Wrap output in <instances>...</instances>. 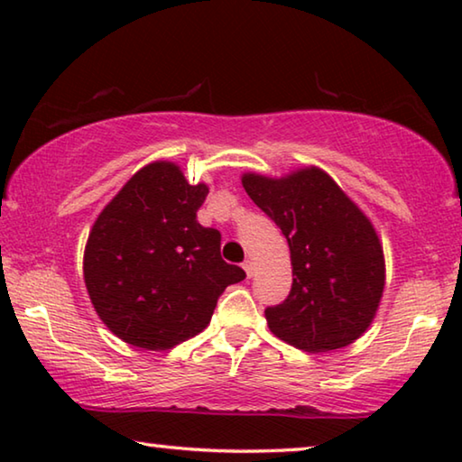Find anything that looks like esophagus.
I'll return each instance as SVG.
<instances>
[{"label":"esophagus","mask_w":462,"mask_h":462,"mask_svg":"<svg viewBox=\"0 0 462 462\" xmlns=\"http://www.w3.org/2000/svg\"><path fill=\"white\" fill-rule=\"evenodd\" d=\"M242 269H245L246 271V275L248 277H253V273H254V264H253V261H245V263H242Z\"/></svg>","instance_id":"34e87169"}]
</instances>
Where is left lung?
<instances>
[{
	"label": "left lung",
	"instance_id": "1",
	"mask_svg": "<svg viewBox=\"0 0 462 462\" xmlns=\"http://www.w3.org/2000/svg\"><path fill=\"white\" fill-rule=\"evenodd\" d=\"M242 185L291 250V291L264 310L271 332L308 353L356 340L385 285L383 248L366 216L319 169L285 179L248 173Z\"/></svg>",
	"mask_w": 462,
	"mask_h": 462
}]
</instances>
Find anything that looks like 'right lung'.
<instances>
[{"mask_svg":"<svg viewBox=\"0 0 462 462\" xmlns=\"http://www.w3.org/2000/svg\"><path fill=\"white\" fill-rule=\"evenodd\" d=\"M208 185L173 162L140 169L107 203L85 246L93 308L118 338L165 350L209 324L217 297L246 273L222 259V234L198 222Z\"/></svg>","mask_w":462,"mask_h":462,"instance_id":"add662e5","label":"right lung"}]
</instances>
